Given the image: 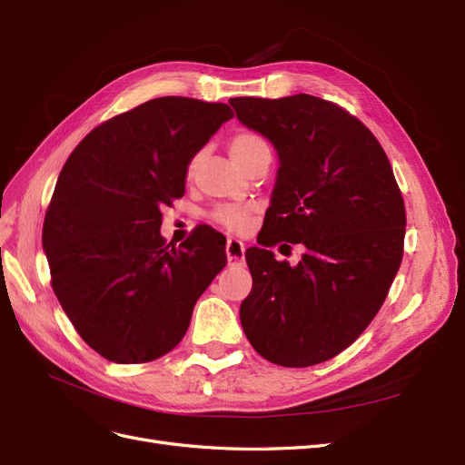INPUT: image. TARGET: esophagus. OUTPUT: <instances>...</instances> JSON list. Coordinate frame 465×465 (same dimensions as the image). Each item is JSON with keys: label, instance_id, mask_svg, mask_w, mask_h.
I'll return each instance as SVG.
<instances>
[{"label": "esophagus", "instance_id": "1", "mask_svg": "<svg viewBox=\"0 0 465 465\" xmlns=\"http://www.w3.org/2000/svg\"><path fill=\"white\" fill-rule=\"evenodd\" d=\"M226 254H228V262H243L245 259L243 242H239L235 237H230L226 243Z\"/></svg>", "mask_w": 465, "mask_h": 465}]
</instances>
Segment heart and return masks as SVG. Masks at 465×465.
Listing matches in <instances>:
<instances>
[{"label":"heart","instance_id":"obj_1","mask_svg":"<svg viewBox=\"0 0 465 465\" xmlns=\"http://www.w3.org/2000/svg\"><path fill=\"white\" fill-rule=\"evenodd\" d=\"M261 145H266V143L261 140L259 135L243 132V134H237L233 137L230 149H232V154L235 161H243L247 154H251L256 147H261ZM193 164H195V161H193ZM213 216L218 223H222V226H226L228 230H233V232H239V230H245L249 226L251 209L249 206L223 204V206H218Z\"/></svg>","mask_w":465,"mask_h":465}]
</instances>
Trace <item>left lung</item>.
Returning <instances> with one entry per match:
<instances>
[{"instance_id": "left-lung-1", "label": "left lung", "mask_w": 465, "mask_h": 465, "mask_svg": "<svg viewBox=\"0 0 465 465\" xmlns=\"http://www.w3.org/2000/svg\"><path fill=\"white\" fill-rule=\"evenodd\" d=\"M230 103L280 159L256 242L304 249L297 266L247 249L252 289L239 308L243 331L272 364L325 362L352 345L387 299L402 262V193L375 135L335 103L308 94Z\"/></svg>"}]
</instances>
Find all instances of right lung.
Wrapping results in <instances>:
<instances>
[{"mask_svg": "<svg viewBox=\"0 0 465 465\" xmlns=\"http://www.w3.org/2000/svg\"><path fill=\"white\" fill-rule=\"evenodd\" d=\"M232 116L223 103L151 99L94 128L61 170L42 232L51 285L78 335L111 362L174 349L226 266V239L209 226L166 245L161 209L185 193L189 163Z\"/></svg>", "mask_w": 465, "mask_h": 465, "instance_id": "1", "label": "right lung"}]
</instances>
